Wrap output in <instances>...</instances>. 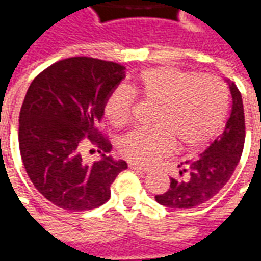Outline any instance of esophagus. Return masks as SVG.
<instances>
[{"label": "esophagus", "instance_id": "obj_1", "mask_svg": "<svg viewBox=\"0 0 261 261\" xmlns=\"http://www.w3.org/2000/svg\"><path fill=\"white\" fill-rule=\"evenodd\" d=\"M128 166H130V169L140 170V172H142V173H148V172H149V169H148V168H144V166H140V165L133 164V162H130V164H128Z\"/></svg>", "mask_w": 261, "mask_h": 261}]
</instances>
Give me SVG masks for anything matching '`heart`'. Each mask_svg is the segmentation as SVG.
I'll use <instances>...</instances> for the list:
<instances>
[{
    "label": "heart",
    "mask_w": 261,
    "mask_h": 261,
    "mask_svg": "<svg viewBox=\"0 0 261 261\" xmlns=\"http://www.w3.org/2000/svg\"><path fill=\"white\" fill-rule=\"evenodd\" d=\"M159 105L155 128L134 130L117 144L121 156L134 164L152 165L180 144L190 151L207 144L222 128L228 114V92L215 75H198L175 67L144 71L131 85L117 86L105 100V116L116 128L133 121L136 95Z\"/></svg>",
    "instance_id": "obj_1"
}]
</instances>
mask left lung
Returning <instances> with one entry per match:
<instances>
[{
    "mask_svg": "<svg viewBox=\"0 0 261 261\" xmlns=\"http://www.w3.org/2000/svg\"><path fill=\"white\" fill-rule=\"evenodd\" d=\"M232 110L224 133L198 156L179 165L180 179H170L169 190L155 200L169 208H194L207 202L228 183L239 164L245 145V112L239 89L226 81Z\"/></svg>",
    "mask_w": 261,
    "mask_h": 261,
    "instance_id": "8db88e82",
    "label": "left lung"
}]
</instances>
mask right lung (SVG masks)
<instances>
[{
    "label": "right lung",
    "mask_w": 261,
    "mask_h": 261,
    "mask_svg": "<svg viewBox=\"0 0 261 261\" xmlns=\"http://www.w3.org/2000/svg\"><path fill=\"white\" fill-rule=\"evenodd\" d=\"M123 65L71 57L42 71L26 92L19 113V149L26 173L44 198L68 211L100 207L125 161L106 153L112 144L96 124L105 100L125 76ZM88 142L102 158L86 164L82 151Z\"/></svg>",
    "instance_id": "add662e5"
}]
</instances>
